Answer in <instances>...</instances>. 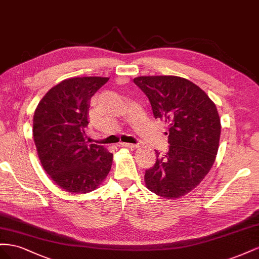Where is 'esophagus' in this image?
<instances>
[{
    "mask_svg": "<svg viewBox=\"0 0 259 259\" xmlns=\"http://www.w3.org/2000/svg\"><path fill=\"white\" fill-rule=\"evenodd\" d=\"M118 146L120 147H130V149H136V147L138 146L137 144H134V143H124V142H120L118 143Z\"/></svg>",
    "mask_w": 259,
    "mask_h": 259,
    "instance_id": "34e87169",
    "label": "esophagus"
}]
</instances>
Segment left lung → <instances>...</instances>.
<instances>
[{"label":"left lung","mask_w":259,"mask_h":259,"mask_svg":"<svg viewBox=\"0 0 259 259\" xmlns=\"http://www.w3.org/2000/svg\"><path fill=\"white\" fill-rule=\"evenodd\" d=\"M150 100L155 118L168 123L167 154L145 170L146 188L164 198H178L196 188L210 170L221 132L217 107L201 88L177 76L134 79Z\"/></svg>","instance_id":"8db88e82"}]
</instances>
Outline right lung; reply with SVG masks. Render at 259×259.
<instances>
[{"instance_id":"obj_1","label":"right lung","mask_w":259,"mask_h":259,"mask_svg":"<svg viewBox=\"0 0 259 259\" xmlns=\"http://www.w3.org/2000/svg\"><path fill=\"white\" fill-rule=\"evenodd\" d=\"M109 78L66 79L44 95L33 115V140L44 170L58 187L82 194L97 189L113 164L102 145L87 144L90 100Z\"/></svg>"}]
</instances>
